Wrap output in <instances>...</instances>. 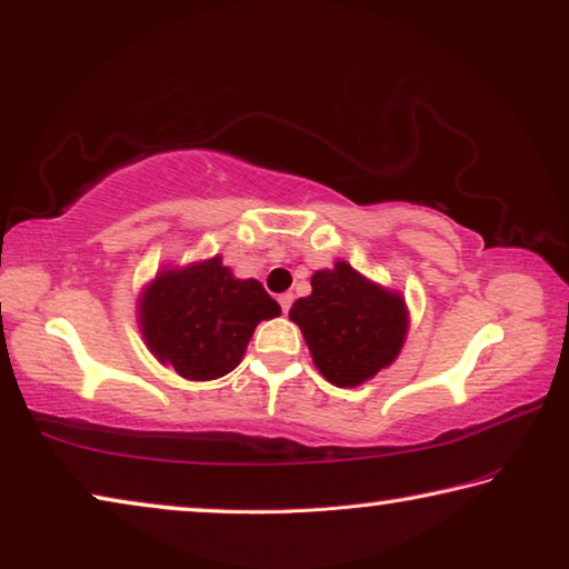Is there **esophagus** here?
<instances>
[{
	"label": "esophagus",
	"mask_w": 569,
	"mask_h": 569,
	"mask_svg": "<svg viewBox=\"0 0 569 569\" xmlns=\"http://www.w3.org/2000/svg\"><path fill=\"white\" fill-rule=\"evenodd\" d=\"M277 300H279V307H282V312H290V307H292V300H295V297H292V295H279V297H277Z\"/></svg>",
	"instance_id": "obj_1"
}]
</instances>
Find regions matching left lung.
<instances>
[{"label":"left lung","mask_w":569,"mask_h":569,"mask_svg":"<svg viewBox=\"0 0 569 569\" xmlns=\"http://www.w3.org/2000/svg\"><path fill=\"white\" fill-rule=\"evenodd\" d=\"M312 360L338 388H352L390 366L408 332L406 300L356 272L348 262L312 274V295L292 305Z\"/></svg>","instance_id":"obj_1"}]
</instances>
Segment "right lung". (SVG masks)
Instances as JSON below:
<instances>
[{"label":"right lung","mask_w":569,"mask_h":569,"mask_svg":"<svg viewBox=\"0 0 569 569\" xmlns=\"http://www.w3.org/2000/svg\"><path fill=\"white\" fill-rule=\"evenodd\" d=\"M279 312L257 279H237L221 257L163 269L138 300L148 350L186 380L234 370L257 325Z\"/></svg>","instance_id":"right-lung-1"}]
</instances>
